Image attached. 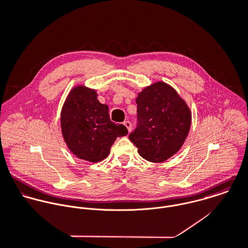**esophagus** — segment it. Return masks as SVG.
I'll use <instances>...</instances> for the list:
<instances>
[{
	"label": "esophagus",
	"mask_w": 248,
	"mask_h": 248,
	"mask_svg": "<svg viewBox=\"0 0 248 248\" xmlns=\"http://www.w3.org/2000/svg\"><path fill=\"white\" fill-rule=\"evenodd\" d=\"M124 124L125 127L127 128L128 132H130V131H131V123H130L129 121H125V122H124Z\"/></svg>",
	"instance_id": "obj_1"
}]
</instances>
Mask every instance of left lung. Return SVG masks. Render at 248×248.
Masks as SVG:
<instances>
[{"label":"left lung","mask_w":248,"mask_h":248,"mask_svg":"<svg viewBox=\"0 0 248 248\" xmlns=\"http://www.w3.org/2000/svg\"><path fill=\"white\" fill-rule=\"evenodd\" d=\"M139 124L129 134L139 155L150 162H163L184 145L191 125V111L177 91L158 81L138 93Z\"/></svg>","instance_id":"1"}]
</instances>
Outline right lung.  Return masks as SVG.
Masks as SVG:
<instances>
[{
  "label": "right lung",
  "mask_w": 248,
  "mask_h": 248,
  "mask_svg": "<svg viewBox=\"0 0 248 248\" xmlns=\"http://www.w3.org/2000/svg\"><path fill=\"white\" fill-rule=\"evenodd\" d=\"M61 128L68 150L78 158L96 163L109 155L117 137L125 136L124 124L110 120L109 108L94 89L74 86L61 111Z\"/></svg>",
  "instance_id": "add662e5"
}]
</instances>
